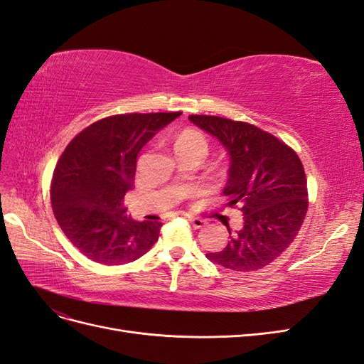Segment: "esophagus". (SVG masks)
Returning <instances> with one entry per match:
<instances>
[{
    "instance_id": "obj_1",
    "label": "esophagus",
    "mask_w": 364,
    "mask_h": 364,
    "mask_svg": "<svg viewBox=\"0 0 364 364\" xmlns=\"http://www.w3.org/2000/svg\"><path fill=\"white\" fill-rule=\"evenodd\" d=\"M188 222L193 225V227H194L196 230L203 228L205 225H206V220H205V219H202V218H193V215H190V218H188Z\"/></svg>"
}]
</instances>
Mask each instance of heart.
Segmentation results:
<instances>
[{"label":"heart","instance_id":"b5f03b06","mask_svg":"<svg viewBox=\"0 0 364 364\" xmlns=\"http://www.w3.org/2000/svg\"><path fill=\"white\" fill-rule=\"evenodd\" d=\"M174 150L176 151H200L206 154L208 144H206L205 137L200 133L194 130H185L176 137Z\"/></svg>","mask_w":364,"mask_h":364}]
</instances>
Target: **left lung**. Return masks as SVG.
Wrapping results in <instances>:
<instances>
[{
	"label": "left lung",
	"instance_id": "obj_1",
	"mask_svg": "<svg viewBox=\"0 0 364 364\" xmlns=\"http://www.w3.org/2000/svg\"><path fill=\"white\" fill-rule=\"evenodd\" d=\"M188 119L214 136L230 158L223 196L239 205L243 225L222 251L208 252L213 263L251 272L267 267L287 250L308 211L306 176L297 153L271 133L227 117L191 114Z\"/></svg>",
	"mask_w": 364,
	"mask_h": 364
}]
</instances>
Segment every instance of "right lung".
I'll use <instances>...</instances> for the list:
<instances>
[{
    "mask_svg": "<svg viewBox=\"0 0 364 364\" xmlns=\"http://www.w3.org/2000/svg\"><path fill=\"white\" fill-rule=\"evenodd\" d=\"M182 113L116 114L75 136L56 164L50 199L75 247L102 264L139 259L159 237L161 222H136L122 206L133 190L137 154Z\"/></svg>",
    "mask_w": 364,
    "mask_h": 364,
    "instance_id": "1",
    "label": "right lung"
}]
</instances>
